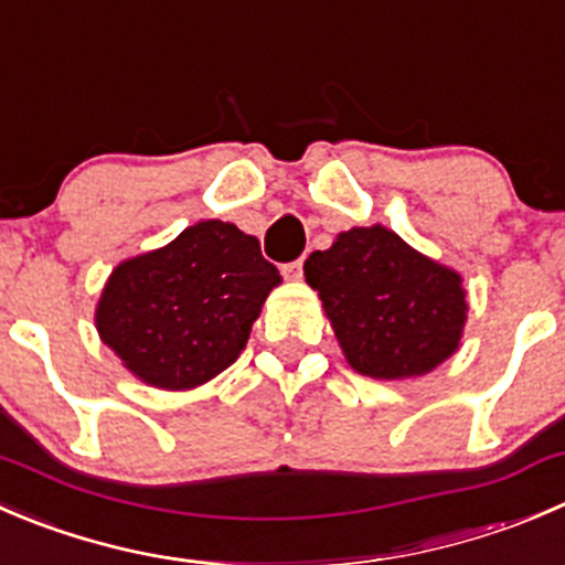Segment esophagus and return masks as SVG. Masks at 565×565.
<instances>
[{
    "mask_svg": "<svg viewBox=\"0 0 565 565\" xmlns=\"http://www.w3.org/2000/svg\"><path fill=\"white\" fill-rule=\"evenodd\" d=\"M284 276L287 278H303V259H295L284 265Z\"/></svg>",
    "mask_w": 565,
    "mask_h": 565,
    "instance_id": "esophagus-1",
    "label": "esophagus"
}]
</instances>
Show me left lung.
I'll use <instances>...</instances> for the list:
<instances>
[{"label":"left lung","mask_w":565,"mask_h":565,"mask_svg":"<svg viewBox=\"0 0 565 565\" xmlns=\"http://www.w3.org/2000/svg\"><path fill=\"white\" fill-rule=\"evenodd\" d=\"M350 366L377 381L425 375L450 359L467 320L461 276L383 226L350 228L303 265Z\"/></svg>","instance_id":"left-lung-1"}]
</instances>
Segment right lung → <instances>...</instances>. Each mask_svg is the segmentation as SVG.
Masks as SVG:
<instances>
[{"mask_svg":"<svg viewBox=\"0 0 565 565\" xmlns=\"http://www.w3.org/2000/svg\"><path fill=\"white\" fill-rule=\"evenodd\" d=\"M278 284L259 239L234 223L204 221L115 267L96 328L140 381L193 388L234 364Z\"/></svg>","mask_w":565,"mask_h":565,"instance_id":"add662e5","label":"right lung"}]
</instances>
